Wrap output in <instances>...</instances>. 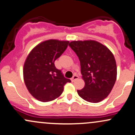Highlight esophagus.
I'll use <instances>...</instances> for the list:
<instances>
[{
  "mask_svg": "<svg viewBox=\"0 0 135 135\" xmlns=\"http://www.w3.org/2000/svg\"><path fill=\"white\" fill-rule=\"evenodd\" d=\"M78 78H79V77H78V76H77V75H74L72 77L71 79V80L72 81H75L76 80L78 79Z\"/></svg>",
  "mask_w": 135,
  "mask_h": 135,
  "instance_id": "34e87169",
  "label": "esophagus"
}]
</instances>
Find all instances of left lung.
<instances>
[{"label":"left lung","instance_id":"1","mask_svg":"<svg viewBox=\"0 0 135 135\" xmlns=\"http://www.w3.org/2000/svg\"><path fill=\"white\" fill-rule=\"evenodd\" d=\"M69 46L78 57L85 86L78 95L88 102H100L112 90L117 78L115 59L107 46L96 41H74Z\"/></svg>","mask_w":135,"mask_h":135}]
</instances>
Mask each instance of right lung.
Listing matches in <instances>:
<instances>
[{
    "label": "right lung",
    "instance_id": "add662e5",
    "mask_svg": "<svg viewBox=\"0 0 135 135\" xmlns=\"http://www.w3.org/2000/svg\"><path fill=\"white\" fill-rule=\"evenodd\" d=\"M68 44V41H45L33 48L27 56L23 70L24 81L28 92L37 100H54L62 93L65 84L71 82L54 64Z\"/></svg>",
    "mask_w": 135,
    "mask_h": 135
}]
</instances>
